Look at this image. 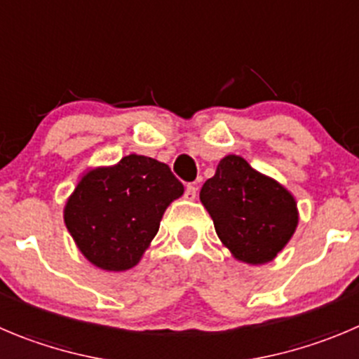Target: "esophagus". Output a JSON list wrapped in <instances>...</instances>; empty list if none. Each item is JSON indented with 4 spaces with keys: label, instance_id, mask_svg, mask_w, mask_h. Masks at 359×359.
I'll return each instance as SVG.
<instances>
[{
    "label": "esophagus",
    "instance_id": "1",
    "mask_svg": "<svg viewBox=\"0 0 359 359\" xmlns=\"http://www.w3.org/2000/svg\"><path fill=\"white\" fill-rule=\"evenodd\" d=\"M196 196H197V185H196V183H190V185H187L185 199L194 201V199H196Z\"/></svg>",
    "mask_w": 359,
    "mask_h": 359
}]
</instances>
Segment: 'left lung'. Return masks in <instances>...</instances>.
<instances>
[{
    "instance_id": "1",
    "label": "left lung",
    "mask_w": 359,
    "mask_h": 359,
    "mask_svg": "<svg viewBox=\"0 0 359 359\" xmlns=\"http://www.w3.org/2000/svg\"><path fill=\"white\" fill-rule=\"evenodd\" d=\"M199 197L222 243L248 264L273 261L298 225L291 192L238 155L220 160Z\"/></svg>"
}]
</instances>
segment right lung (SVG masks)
<instances>
[{"label": "right lung", "instance_id": "add662e5", "mask_svg": "<svg viewBox=\"0 0 359 359\" xmlns=\"http://www.w3.org/2000/svg\"><path fill=\"white\" fill-rule=\"evenodd\" d=\"M169 165L142 155L91 169L65 206V224L84 257L107 271L141 261L156 236L163 211L183 196Z\"/></svg>", "mask_w": 359, "mask_h": 359}]
</instances>
